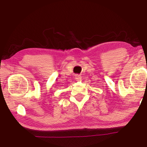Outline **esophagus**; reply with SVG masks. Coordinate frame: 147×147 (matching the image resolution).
Instances as JSON below:
<instances>
[{"label": "esophagus", "mask_w": 147, "mask_h": 147, "mask_svg": "<svg viewBox=\"0 0 147 147\" xmlns=\"http://www.w3.org/2000/svg\"><path fill=\"white\" fill-rule=\"evenodd\" d=\"M75 78L76 80H80L81 79V76L80 75H78V74H77V75L75 76Z\"/></svg>", "instance_id": "34e87169"}]
</instances>
